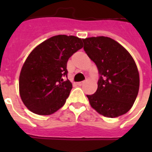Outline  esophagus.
<instances>
[{
	"label": "esophagus",
	"instance_id": "34e87169",
	"mask_svg": "<svg viewBox=\"0 0 152 152\" xmlns=\"http://www.w3.org/2000/svg\"><path fill=\"white\" fill-rule=\"evenodd\" d=\"M83 83H84V81H81V82H78V83H77V85L81 86V85H82V84H83Z\"/></svg>",
	"mask_w": 152,
	"mask_h": 152
}]
</instances>
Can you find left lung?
<instances>
[{
    "label": "left lung",
    "instance_id": "left-lung-1",
    "mask_svg": "<svg viewBox=\"0 0 152 152\" xmlns=\"http://www.w3.org/2000/svg\"><path fill=\"white\" fill-rule=\"evenodd\" d=\"M83 50L99 70L95 94L88 95L91 106L107 118H116L129 110L140 87L139 72L130 53L108 37L83 39Z\"/></svg>",
    "mask_w": 152,
    "mask_h": 152
}]
</instances>
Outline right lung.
I'll return each mask as SVG.
<instances>
[{
	"mask_svg": "<svg viewBox=\"0 0 152 152\" xmlns=\"http://www.w3.org/2000/svg\"><path fill=\"white\" fill-rule=\"evenodd\" d=\"M83 47L82 39L60 34L35 47L27 57L20 76V94L28 110L50 115L64 106L72 85L67 79L69 57Z\"/></svg>",
	"mask_w": 152,
	"mask_h": 152,
	"instance_id": "1",
	"label": "right lung"
}]
</instances>
